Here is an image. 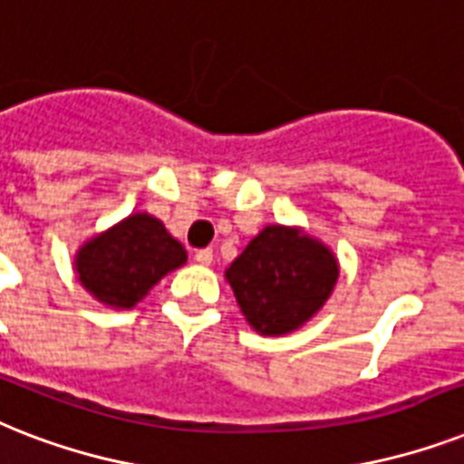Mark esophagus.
Returning a JSON list of instances; mask_svg holds the SVG:
<instances>
[{"label": "esophagus", "instance_id": "obj_1", "mask_svg": "<svg viewBox=\"0 0 464 464\" xmlns=\"http://www.w3.org/2000/svg\"><path fill=\"white\" fill-rule=\"evenodd\" d=\"M194 258H196V263H201V266H210V263H213V251H210V249H198L194 254Z\"/></svg>", "mask_w": 464, "mask_h": 464}]
</instances>
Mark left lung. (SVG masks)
Returning <instances> with one entry per match:
<instances>
[{
    "instance_id": "left-lung-1",
    "label": "left lung",
    "mask_w": 464,
    "mask_h": 464,
    "mask_svg": "<svg viewBox=\"0 0 464 464\" xmlns=\"http://www.w3.org/2000/svg\"><path fill=\"white\" fill-rule=\"evenodd\" d=\"M225 276L249 325L263 335H285L306 324L331 296L337 261L314 237L270 225Z\"/></svg>"
}]
</instances>
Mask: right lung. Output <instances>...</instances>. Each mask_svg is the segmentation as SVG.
<instances>
[{"label": "right lung", "instance_id": "right-lung-1", "mask_svg": "<svg viewBox=\"0 0 464 464\" xmlns=\"http://www.w3.org/2000/svg\"><path fill=\"white\" fill-rule=\"evenodd\" d=\"M187 261V251L148 213L129 215L117 227L95 237L76 256L85 290L114 309H131L169 270Z\"/></svg>", "mask_w": 464, "mask_h": 464}]
</instances>
